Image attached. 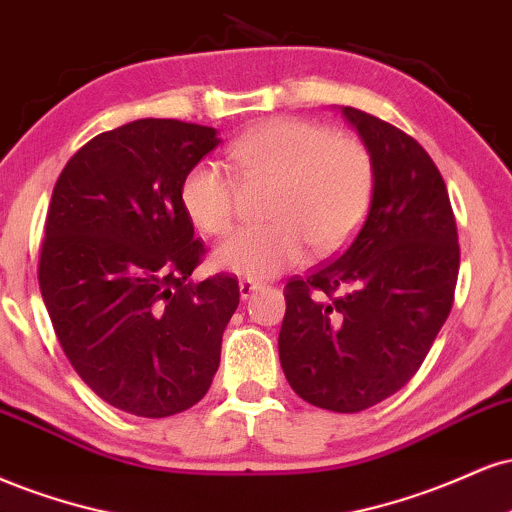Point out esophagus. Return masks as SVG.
Returning <instances> with one entry per match:
<instances>
[{
	"instance_id": "obj_1",
	"label": "esophagus",
	"mask_w": 512,
	"mask_h": 512,
	"mask_svg": "<svg viewBox=\"0 0 512 512\" xmlns=\"http://www.w3.org/2000/svg\"><path fill=\"white\" fill-rule=\"evenodd\" d=\"M258 287H261V285H258L256 280H242V282H239V294H242V299H249L251 294L258 290Z\"/></svg>"
}]
</instances>
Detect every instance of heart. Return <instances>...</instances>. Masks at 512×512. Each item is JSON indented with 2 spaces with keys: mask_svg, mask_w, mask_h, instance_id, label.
Masks as SVG:
<instances>
[{
  "mask_svg": "<svg viewBox=\"0 0 512 512\" xmlns=\"http://www.w3.org/2000/svg\"><path fill=\"white\" fill-rule=\"evenodd\" d=\"M242 179H275L270 225L246 227L215 251L220 270L244 278H273L316 254H333L362 225L374 196V160L357 138L297 117L251 126L227 148ZM179 203L203 234L232 230L237 182L215 162H196L179 184Z\"/></svg>",
  "mask_w": 512,
  "mask_h": 512,
  "instance_id": "obj_1",
  "label": "heart"
}]
</instances>
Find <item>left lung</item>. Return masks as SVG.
<instances>
[{"label":"left lung","instance_id":"obj_1","mask_svg":"<svg viewBox=\"0 0 512 512\" xmlns=\"http://www.w3.org/2000/svg\"><path fill=\"white\" fill-rule=\"evenodd\" d=\"M342 117L374 160L369 215L338 258L287 282L278 350L299 398L352 414L417 374L453 309L460 244L429 153L374 114Z\"/></svg>","mask_w":512,"mask_h":512}]
</instances>
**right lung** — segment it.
I'll use <instances>...</instances> for the list:
<instances>
[{
  "label": "right lung",
  "mask_w": 512,
  "mask_h": 512,
  "mask_svg": "<svg viewBox=\"0 0 512 512\" xmlns=\"http://www.w3.org/2000/svg\"><path fill=\"white\" fill-rule=\"evenodd\" d=\"M220 143L213 126L136 119L66 162L40 249V292L83 383L117 410L194 407L220 366L239 282H196L206 254L179 203L184 174Z\"/></svg>",
  "instance_id": "1"
}]
</instances>
